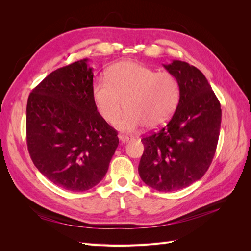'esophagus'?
I'll list each match as a JSON object with an SVG mask.
<instances>
[{"label":"esophagus","instance_id":"1","mask_svg":"<svg viewBox=\"0 0 251 251\" xmlns=\"http://www.w3.org/2000/svg\"><path fill=\"white\" fill-rule=\"evenodd\" d=\"M118 138H119V140L121 141V142H128V141H131L132 139H133V137L132 136H128V135H119L118 136Z\"/></svg>","mask_w":251,"mask_h":251}]
</instances>
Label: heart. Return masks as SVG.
<instances>
[{
  "label": "heart",
  "mask_w": 251,
  "mask_h": 251,
  "mask_svg": "<svg viewBox=\"0 0 251 251\" xmlns=\"http://www.w3.org/2000/svg\"><path fill=\"white\" fill-rule=\"evenodd\" d=\"M105 78H96L91 91L95 108L108 124L115 121L121 131L132 132L142 125L150 130L163 126L176 111L181 88L169 72H157L134 60L112 65Z\"/></svg>",
  "instance_id": "1"
}]
</instances>
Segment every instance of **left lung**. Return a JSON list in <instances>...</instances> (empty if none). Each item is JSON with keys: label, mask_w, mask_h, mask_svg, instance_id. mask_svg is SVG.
Instances as JSON below:
<instances>
[{"label": "left lung", "mask_w": 251, "mask_h": 251, "mask_svg": "<svg viewBox=\"0 0 251 251\" xmlns=\"http://www.w3.org/2000/svg\"><path fill=\"white\" fill-rule=\"evenodd\" d=\"M180 83L174 115L141 139V180L159 192H174L200 180L214 159L221 126V104L203 73L181 60L163 65Z\"/></svg>", "instance_id": "left-lung-1"}]
</instances>
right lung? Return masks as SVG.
Wrapping results in <instances>:
<instances>
[{
  "label": "right lung",
  "mask_w": 251,
  "mask_h": 251,
  "mask_svg": "<svg viewBox=\"0 0 251 251\" xmlns=\"http://www.w3.org/2000/svg\"><path fill=\"white\" fill-rule=\"evenodd\" d=\"M88 58L53 71L27 101V146L36 169L70 192L94 187L108 172L117 132L98 114Z\"/></svg>",
  "instance_id": "obj_1"
}]
</instances>
